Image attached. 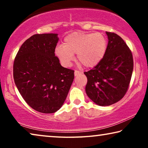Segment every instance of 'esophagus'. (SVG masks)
<instances>
[{
  "label": "esophagus",
  "mask_w": 148,
  "mask_h": 148,
  "mask_svg": "<svg viewBox=\"0 0 148 148\" xmlns=\"http://www.w3.org/2000/svg\"><path fill=\"white\" fill-rule=\"evenodd\" d=\"M74 74H75V76H77L79 75H81L82 74V72L81 71H75L74 72Z\"/></svg>",
  "instance_id": "1"
}]
</instances>
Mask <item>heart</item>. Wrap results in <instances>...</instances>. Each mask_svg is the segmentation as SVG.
<instances>
[{"mask_svg": "<svg viewBox=\"0 0 148 148\" xmlns=\"http://www.w3.org/2000/svg\"><path fill=\"white\" fill-rule=\"evenodd\" d=\"M107 47L108 41L102 34L75 32L64 38L63 46H56L55 54L65 66L71 65L76 54L83 65L93 68L102 61Z\"/></svg>", "mask_w": 148, "mask_h": 148, "instance_id": "1", "label": "heart"}]
</instances>
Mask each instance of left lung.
Masks as SVG:
<instances>
[{"instance_id":"8db88e82","label":"left lung","mask_w":148,"mask_h":148,"mask_svg":"<svg viewBox=\"0 0 148 148\" xmlns=\"http://www.w3.org/2000/svg\"><path fill=\"white\" fill-rule=\"evenodd\" d=\"M108 36V47L100 63L84 72L88 83L86 92L95 104L110 106L121 100L126 94L133 73L131 51L120 36L112 32Z\"/></svg>"}]
</instances>
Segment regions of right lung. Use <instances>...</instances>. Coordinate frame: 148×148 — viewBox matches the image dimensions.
Instances as JSON below:
<instances>
[{"label": "right lung", "instance_id": "1", "mask_svg": "<svg viewBox=\"0 0 148 148\" xmlns=\"http://www.w3.org/2000/svg\"><path fill=\"white\" fill-rule=\"evenodd\" d=\"M57 34H35L22 44L13 63L15 84L24 100L40 112H55L66 100L74 71L60 64Z\"/></svg>", "mask_w": 148, "mask_h": 148}]
</instances>
